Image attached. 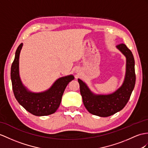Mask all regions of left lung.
Here are the masks:
<instances>
[{"mask_svg":"<svg viewBox=\"0 0 148 148\" xmlns=\"http://www.w3.org/2000/svg\"><path fill=\"white\" fill-rule=\"evenodd\" d=\"M117 48L127 59L126 74L123 84L116 92L107 95H93L80 79V90L83 102L90 113L100 117H108L121 110L128 102L136 83L134 59L131 51L125 45L121 43Z\"/></svg>","mask_w":148,"mask_h":148,"instance_id":"8db88e82","label":"left lung"}]
</instances>
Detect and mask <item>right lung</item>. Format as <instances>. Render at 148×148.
Wrapping results in <instances>:
<instances>
[{
    "label": "right lung",
    "mask_w": 148,
    "mask_h": 148,
    "mask_svg": "<svg viewBox=\"0 0 148 148\" xmlns=\"http://www.w3.org/2000/svg\"><path fill=\"white\" fill-rule=\"evenodd\" d=\"M23 43L18 46L10 70L12 90L17 102L29 112L37 116L55 113L59 107L66 86L74 77L73 75L57 80L48 90L35 93L27 91L23 85L19 75V58Z\"/></svg>",
    "instance_id": "obj_1"
}]
</instances>
